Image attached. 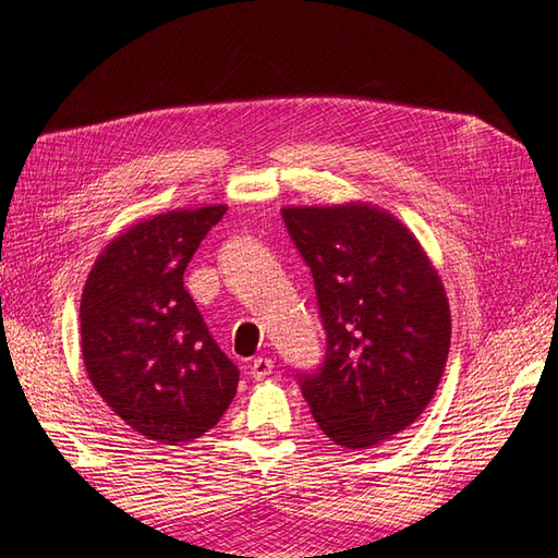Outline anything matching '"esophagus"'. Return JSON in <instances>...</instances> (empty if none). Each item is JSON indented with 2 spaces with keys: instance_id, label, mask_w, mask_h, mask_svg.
<instances>
[{
  "instance_id": "obj_1",
  "label": "esophagus",
  "mask_w": 558,
  "mask_h": 558,
  "mask_svg": "<svg viewBox=\"0 0 558 558\" xmlns=\"http://www.w3.org/2000/svg\"><path fill=\"white\" fill-rule=\"evenodd\" d=\"M272 369H275V363H272V361L258 356V359H253V363H251V367H248V375H251L253 379L260 381V379L272 375Z\"/></svg>"
}]
</instances>
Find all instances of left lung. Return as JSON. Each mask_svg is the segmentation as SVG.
<instances>
[{
	"instance_id": "8db88e82",
	"label": "left lung",
	"mask_w": 558,
	"mask_h": 558,
	"mask_svg": "<svg viewBox=\"0 0 558 558\" xmlns=\"http://www.w3.org/2000/svg\"><path fill=\"white\" fill-rule=\"evenodd\" d=\"M312 269L326 359L298 375L335 445L367 449L412 426L435 396L451 342L445 286L393 214L367 202L286 207Z\"/></svg>"
}]
</instances>
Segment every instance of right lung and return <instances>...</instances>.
Segmentation results:
<instances>
[{"label": "right lung", "mask_w": 558, "mask_h": 558, "mask_svg": "<svg viewBox=\"0 0 558 558\" xmlns=\"http://www.w3.org/2000/svg\"><path fill=\"white\" fill-rule=\"evenodd\" d=\"M226 205L134 223L99 253L81 295V353L95 391L140 435L191 442L218 424L240 369L218 349L183 272Z\"/></svg>", "instance_id": "1"}]
</instances>
